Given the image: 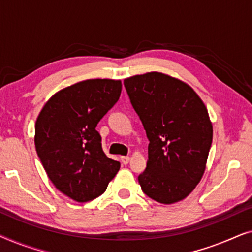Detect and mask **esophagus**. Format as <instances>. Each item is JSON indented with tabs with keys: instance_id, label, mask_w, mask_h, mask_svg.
I'll return each mask as SVG.
<instances>
[{
	"instance_id": "1",
	"label": "esophagus",
	"mask_w": 252,
	"mask_h": 252,
	"mask_svg": "<svg viewBox=\"0 0 252 252\" xmlns=\"http://www.w3.org/2000/svg\"><path fill=\"white\" fill-rule=\"evenodd\" d=\"M129 159H130V158H129L128 156H123V157H120V160H122V163H123L124 165L128 164V161H129Z\"/></svg>"
}]
</instances>
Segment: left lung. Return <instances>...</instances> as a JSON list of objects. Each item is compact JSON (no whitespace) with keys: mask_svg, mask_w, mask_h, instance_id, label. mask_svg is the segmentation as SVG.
I'll list each match as a JSON object with an SVG mask.
<instances>
[{"mask_svg":"<svg viewBox=\"0 0 252 252\" xmlns=\"http://www.w3.org/2000/svg\"><path fill=\"white\" fill-rule=\"evenodd\" d=\"M149 140L142 191L161 204L187 197L204 174L212 123L201 97L186 82L160 72L124 80Z\"/></svg>","mask_w":252,"mask_h":252,"instance_id":"1","label":"left lung"}]
</instances>
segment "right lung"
<instances>
[{
	"label": "right lung",
	"mask_w": 252,
	"mask_h": 252,
	"mask_svg": "<svg viewBox=\"0 0 252 252\" xmlns=\"http://www.w3.org/2000/svg\"><path fill=\"white\" fill-rule=\"evenodd\" d=\"M120 93V80L80 81L51 96L37 116V156L55 187L73 201L98 197L118 173L120 163L104 154L95 128Z\"/></svg>",
	"instance_id": "obj_1"
}]
</instances>
